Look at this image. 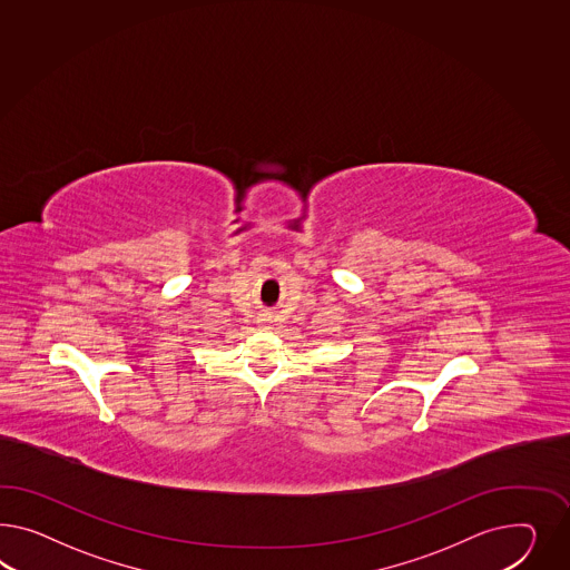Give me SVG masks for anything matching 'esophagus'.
I'll return each instance as SVG.
<instances>
[{
    "label": "esophagus",
    "instance_id": "1",
    "mask_svg": "<svg viewBox=\"0 0 570 570\" xmlns=\"http://www.w3.org/2000/svg\"><path fill=\"white\" fill-rule=\"evenodd\" d=\"M257 324H259L262 330H269V327H272V320H269V317H259V322H257Z\"/></svg>",
    "mask_w": 570,
    "mask_h": 570
}]
</instances>
